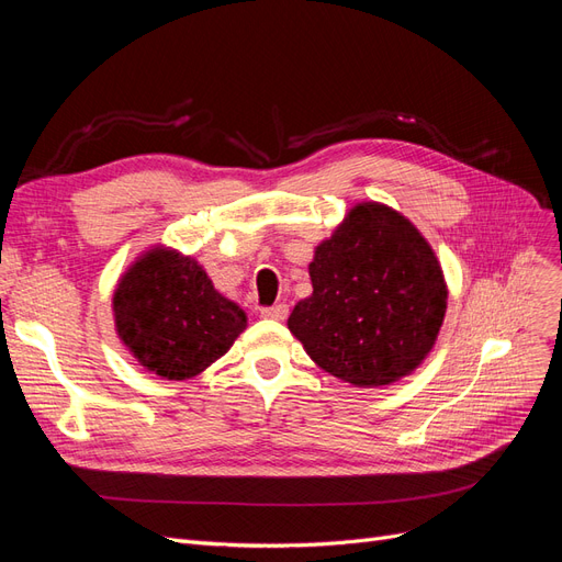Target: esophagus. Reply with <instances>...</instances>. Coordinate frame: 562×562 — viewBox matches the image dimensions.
<instances>
[{
  "mask_svg": "<svg viewBox=\"0 0 562 562\" xmlns=\"http://www.w3.org/2000/svg\"><path fill=\"white\" fill-rule=\"evenodd\" d=\"M262 318H271V321H283L288 316V304H274V307H267L260 312Z\"/></svg>",
  "mask_w": 562,
  "mask_h": 562,
  "instance_id": "34e87169",
  "label": "esophagus"
}]
</instances>
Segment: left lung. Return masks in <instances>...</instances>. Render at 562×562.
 Segmentation results:
<instances>
[{
	"instance_id": "8db88e82",
	"label": "left lung",
	"mask_w": 562,
	"mask_h": 562,
	"mask_svg": "<svg viewBox=\"0 0 562 562\" xmlns=\"http://www.w3.org/2000/svg\"><path fill=\"white\" fill-rule=\"evenodd\" d=\"M312 295L288 328L310 359L353 386L394 384L422 366L448 310L434 248L398 211L363 201L314 248Z\"/></svg>"
}]
</instances>
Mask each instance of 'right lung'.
<instances>
[{
    "mask_svg": "<svg viewBox=\"0 0 562 562\" xmlns=\"http://www.w3.org/2000/svg\"><path fill=\"white\" fill-rule=\"evenodd\" d=\"M114 328L143 368L164 380H190L225 356L248 318L215 291L192 255L151 246L119 279Z\"/></svg>",
    "mask_w": 562,
    "mask_h": 562,
    "instance_id": "right-lung-1",
    "label": "right lung"
}]
</instances>
